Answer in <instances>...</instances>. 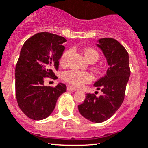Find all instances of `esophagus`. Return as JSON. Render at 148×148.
Masks as SVG:
<instances>
[{"instance_id": "34e87169", "label": "esophagus", "mask_w": 148, "mask_h": 148, "mask_svg": "<svg viewBox=\"0 0 148 148\" xmlns=\"http://www.w3.org/2000/svg\"><path fill=\"white\" fill-rule=\"evenodd\" d=\"M67 90L68 91H76L77 90V88L72 87V86H71V85H68V86H67Z\"/></svg>"}]
</instances>
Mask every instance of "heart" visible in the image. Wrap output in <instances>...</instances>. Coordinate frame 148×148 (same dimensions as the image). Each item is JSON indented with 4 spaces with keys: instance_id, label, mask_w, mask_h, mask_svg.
Listing matches in <instances>:
<instances>
[{
    "instance_id": "obj_1",
    "label": "heart",
    "mask_w": 148,
    "mask_h": 148,
    "mask_svg": "<svg viewBox=\"0 0 148 148\" xmlns=\"http://www.w3.org/2000/svg\"><path fill=\"white\" fill-rule=\"evenodd\" d=\"M71 53V49H66L62 53L60 60L61 64L66 63L67 59ZM84 53L89 63H93L99 60V54L96 49L88 48L84 51ZM63 77L66 82H68L70 85L74 87H80L85 83L89 82L92 79V76L88 72L77 71L76 69H70L66 71L63 74Z\"/></svg>"
}]
</instances>
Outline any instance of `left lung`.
<instances>
[{
    "label": "left lung",
    "instance_id": "1",
    "mask_svg": "<svg viewBox=\"0 0 148 148\" xmlns=\"http://www.w3.org/2000/svg\"><path fill=\"white\" fill-rule=\"evenodd\" d=\"M108 60V70L104 77L94 86L103 92L101 96L87 93L78 105L81 114L92 122H103L110 119L124 101L125 88L130 76L129 54L114 38H101L97 44Z\"/></svg>",
    "mask_w": 148,
    "mask_h": 148
}]
</instances>
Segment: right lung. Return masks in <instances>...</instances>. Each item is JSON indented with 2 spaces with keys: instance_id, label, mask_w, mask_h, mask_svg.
<instances>
[{
  "instance_id": "1",
  "label": "right lung",
  "mask_w": 148,
  "mask_h": 148,
  "mask_svg": "<svg viewBox=\"0 0 148 148\" xmlns=\"http://www.w3.org/2000/svg\"><path fill=\"white\" fill-rule=\"evenodd\" d=\"M65 38L49 32L36 34L23 44L16 66V96L20 110L33 120L51 114L59 96L66 91L60 83L45 86V77L55 80L54 70L64 51Z\"/></svg>"
}]
</instances>
